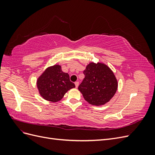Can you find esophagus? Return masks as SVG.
Listing matches in <instances>:
<instances>
[{
  "label": "esophagus",
  "mask_w": 155,
  "mask_h": 155,
  "mask_svg": "<svg viewBox=\"0 0 155 155\" xmlns=\"http://www.w3.org/2000/svg\"><path fill=\"white\" fill-rule=\"evenodd\" d=\"M75 85H76V88H78V86H79V82H78V81L75 82Z\"/></svg>",
  "instance_id": "34e87169"
}]
</instances>
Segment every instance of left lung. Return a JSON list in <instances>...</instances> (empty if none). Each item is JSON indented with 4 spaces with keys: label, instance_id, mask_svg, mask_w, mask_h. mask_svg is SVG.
I'll list each match as a JSON object with an SVG mask.
<instances>
[{
    "label": "left lung",
    "instance_id": "obj_1",
    "mask_svg": "<svg viewBox=\"0 0 155 155\" xmlns=\"http://www.w3.org/2000/svg\"><path fill=\"white\" fill-rule=\"evenodd\" d=\"M85 78L78 87L79 91L88 104L103 105L109 102L118 89V81L107 64L91 62L83 71Z\"/></svg>",
    "mask_w": 155,
    "mask_h": 155
}]
</instances>
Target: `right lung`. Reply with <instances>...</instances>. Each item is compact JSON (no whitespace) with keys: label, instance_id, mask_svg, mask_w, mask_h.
I'll use <instances>...</instances> for the list:
<instances>
[{"label":"right lung","instance_id":"obj_1","mask_svg":"<svg viewBox=\"0 0 155 155\" xmlns=\"http://www.w3.org/2000/svg\"><path fill=\"white\" fill-rule=\"evenodd\" d=\"M37 87L43 99L55 103L61 100L75 85L70 81L68 74L62 71L61 65L55 64L48 67L38 78Z\"/></svg>","mask_w":155,"mask_h":155}]
</instances>
